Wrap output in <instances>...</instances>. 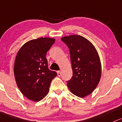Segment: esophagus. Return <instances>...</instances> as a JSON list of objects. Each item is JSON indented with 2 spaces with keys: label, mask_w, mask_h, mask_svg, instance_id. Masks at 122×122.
I'll return each mask as SVG.
<instances>
[{
  "label": "esophagus",
  "mask_w": 122,
  "mask_h": 122,
  "mask_svg": "<svg viewBox=\"0 0 122 122\" xmlns=\"http://www.w3.org/2000/svg\"><path fill=\"white\" fill-rule=\"evenodd\" d=\"M57 75H58V76H61V72H60V71H58L57 72Z\"/></svg>",
  "instance_id": "esophagus-1"
}]
</instances>
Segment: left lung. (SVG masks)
Segmentation results:
<instances>
[{"label": "left lung", "mask_w": 122, "mask_h": 122, "mask_svg": "<svg viewBox=\"0 0 122 122\" xmlns=\"http://www.w3.org/2000/svg\"><path fill=\"white\" fill-rule=\"evenodd\" d=\"M70 51L73 76L67 81L70 92L81 98L90 94L101 76V64L96 47L85 37L72 35L61 37Z\"/></svg>", "instance_id": "8db88e82"}]
</instances>
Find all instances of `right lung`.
<instances>
[{
  "mask_svg": "<svg viewBox=\"0 0 122 122\" xmlns=\"http://www.w3.org/2000/svg\"><path fill=\"white\" fill-rule=\"evenodd\" d=\"M55 41L50 37L30 40L16 55L14 65L16 83L22 94L33 101L37 102L46 97L52 80L57 75L49 70L46 58Z\"/></svg>",
  "mask_w": 122,
  "mask_h": 122,
  "instance_id": "add662e5",
  "label": "right lung"
}]
</instances>
